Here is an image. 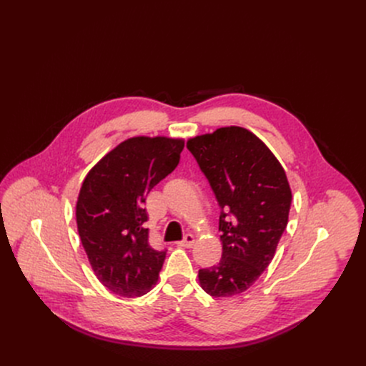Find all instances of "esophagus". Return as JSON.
Masks as SVG:
<instances>
[{
    "label": "esophagus",
    "mask_w": 366,
    "mask_h": 366,
    "mask_svg": "<svg viewBox=\"0 0 366 366\" xmlns=\"http://www.w3.org/2000/svg\"><path fill=\"white\" fill-rule=\"evenodd\" d=\"M194 243H195L194 236H192V234H185L184 240H181V242L178 243V246H181V247H192Z\"/></svg>",
    "instance_id": "esophagus-1"
}]
</instances>
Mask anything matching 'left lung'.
I'll return each mask as SVG.
<instances>
[{"label": "left lung", "instance_id": "8db88e82", "mask_svg": "<svg viewBox=\"0 0 366 366\" xmlns=\"http://www.w3.org/2000/svg\"><path fill=\"white\" fill-rule=\"evenodd\" d=\"M220 205V262L199 269L201 288L212 297L246 291L274 259L287 229L291 188L267 144L243 127L217 129L187 142Z\"/></svg>", "mask_w": 366, "mask_h": 366}]
</instances>
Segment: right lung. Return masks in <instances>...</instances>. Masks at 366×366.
Masks as SVG:
<instances>
[{"label":"right lung","instance_id":"add662e5","mask_svg":"<svg viewBox=\"0 0 366 366\" xmlns=\"http://www.w3.org/2000/svg\"><path fill=\"white\" fill-rule=\"evenodd\" d=\"M182 149L181 139H127L82 182L78 233L97 278L117 295L140 297L158 281L167 250L149 244L143 204L150 189L178 167Z\"/></svg>","mask_w":366,"mask_h":366}]
</instances>
